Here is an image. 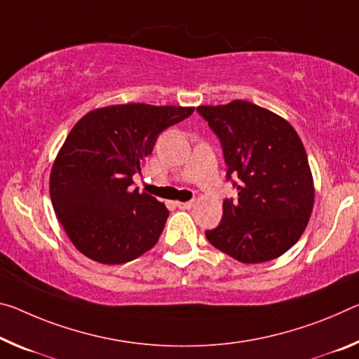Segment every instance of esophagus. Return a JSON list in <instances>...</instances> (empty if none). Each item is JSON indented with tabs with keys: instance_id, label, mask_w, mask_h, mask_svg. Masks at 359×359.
<instances>
[{
	"instance_id": "1",
	"label": "esophagus",
	"mask_w": 359,
	"mask_h": 359,
	"mask_svg": "<svg viewBox=\"0 0 359 359\" xmlns=\"http://www.w3.org/2000/svg\"><path fill=\"white\" fill-rule=\"evenodd\" d=\"M175 206L179 209H191L195 206V201H187V203H175Z\"/></svg>"
}]
</instances>
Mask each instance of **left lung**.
Here are the masks:
<instances>
[{"instance_id": "left-lung-1", "label": "left lung", "mask_w": 359, "mask_h": 359, "mask_svg": "<svg viewBox=\"0 0 359 359\" xmlns=\"http://www.w3.org/2000/svg\"><path fill=\"white\" fill-rule=\"evenodd\" d=\"M196 111L220 140L238 190L208 241L243 264L280 257L302 236L315 200L302 140L286 119L246 100Z\"/></svg>"}]
</instances>
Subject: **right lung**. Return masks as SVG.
<instances>
[{"mask_svg":"<svg viewBox=\"0 0 359 359\" xmlns=\"http://www.w3.org/2000/svg\"><path fill=\"white\" fill-rule=\"evenodd\" d=\"M191 107L111 105L89 111L70 130L50 170L57 219L79 252L107 265L151 249L169 210L133 190L164 129L189 118Z\"/></svg>","mask_w":359,"mask_h":359,"instance_id":"obj_1","label":"right lung"}]
</instances>
